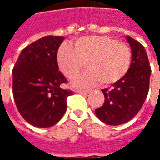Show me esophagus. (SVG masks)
I'll list each match as a JSON object with an SVG mask.
<instances>
[{
	"mask_svg": "<svg viewBox=\"0 0 160 160\" xmlns=\"http://www.w3.org/2000/svg\"><path fill=\"white\" fill-rule=\"evenodd\" d=\"M76 92L79 93H83V94H87L90 92V90H77Z\"/></svg>",
	"mask_w": 160,
	"mask_h": 160,
	"instance_id": "esophagus-1",
	"label": "esophagus"
}]
</instances>
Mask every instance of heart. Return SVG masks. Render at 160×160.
<instances>
[{
    "mask_svg": "<svg viewBox=\"0 0 160 160\" xmlns=\"http://www.w3.org/2000/svg\"><path fill=\"white\" fill-rule=\"evenodd\" d=\"M57 62L68 78L76 77L86 62L89 69L73 80L75 87H88L100 81L108 85L126 76L132 63V50L109 36H83L75 42V47L67 42L58 47Z\"/></svg>",
    "mask_w": 160,
    "mask_h": 160,
    "instance_id": "1",
    "label": "heart"
}]
</instances>
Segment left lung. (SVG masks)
Instances as JSON below:
<instances>
[{
	"label": "left lung",
	"instance_id": "1",
	"mask_svg": "<svg viewBox=\"0 0 160 160\" xmlns=\"http://www.w3.org/2000/svg\"><path fill=\"white\" fill-rule=\"evenodd\" d=\"M126 40L132 50L130 68L119 81L102 90L105 101L95 110L97 118L110 126H119L132 119L142 107L150 87L151 68L144 47L130 36Z\"/></svg>",
	"mask_w": 160,
	"mask_h": 160
}]
</instances>
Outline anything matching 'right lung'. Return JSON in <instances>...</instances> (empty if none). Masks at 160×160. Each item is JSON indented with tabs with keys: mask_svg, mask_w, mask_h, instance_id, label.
I'll use <instances>...</instances> for the list:
<instances>
[{
	"mask_svg": "<svg viewBox=\"0 0 160 160\" xmlns=\"http://www.w3.org/2000/svg\"><path fill=\"white\" fill-rule=\"evenodd\" d=\"M62 36L47 35L22 50L12 75L16 106L23 118L36 127L57 124L73 92L61 88L68 81L58 71L57 51Z\"/></svg>",
	"mask_w": 160,
	"mask_h": 160,
	"instance_id": "right-lung-1",
	"label": "right lung"
}]
</instances>
